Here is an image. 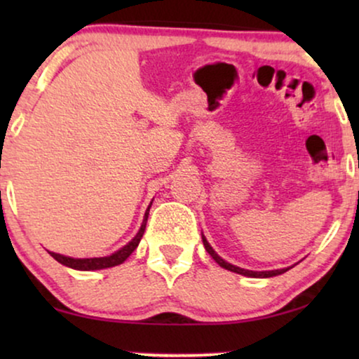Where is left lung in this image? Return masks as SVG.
<instances>
[{"label": "left lung", "mask_w": 359, "mask_h": 359, "mask_svg": "<svg viewBox=\"0 0 359 359\" xmlns=\"http://www.w3.org/2000/svg\"><path fill=\"white\" fill-rule=\"evenodd\" d=\"M203 243H204L205 250H208V253L210 255V257H212V258L215 259V263H217L219 266H222V268H225V269H229V271H233V273L243 274V276H250V278H271V276H278V274L286 273L287 269H289V268H284V269H274V271H250V269H243V268L233 266V264H230V263H227V262H224V259L220 258L219 255L214 252L212 247H210V245L208 243V240L204 238V235H203Z\"/></svg>", "instance_id": "1"}]
</instances>
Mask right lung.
I'll return each mask as SVG.
<instances>
[{
    "label": "right lung",
    "mask_w": 359,
    "mask_h": 359,
    "mask_svg": "<svg viewBox=\"0 0 359 359\" xmlns=\"http://www.w3.org/2000/svg\"><path fill=\"white\" fill-rule=\"evenodd\" d=\"M149 210H150V205H149V209H147L145 217H144V224H142L139 233H137L135 237L132 238V242L127 243L124 248L119 250V252L112 253L111 257H104V258H70V257H63V255H58V253H53V252H48V253H50V257L55 258L58 263L65 264V266L73 268V269H81V271H91V269H104V268L117 266V264L124 263L126 259L130 257L132 252H134V250L139 247L142 235H144V232H145L147 219H149Z\"/></svg>",
    "instance_id": "right-lung-1"
}]
</instances>
